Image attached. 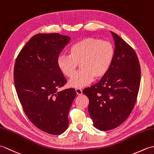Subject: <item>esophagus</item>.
<instances>
[{
    "label": "esophagus",
    "mask_w": 154,
    "mask_h": 154,
    "mask_svg": "<svg viewBox=\"0 0 154 154\" xmlns=\"http://www.w3.org/2000/svg\"><path fill=\"white\" fill-rule=\"evenodd\" d=\"M75 91H76V93L78 95H81V94H83V91L81 89H76Z\"/></svg>",
    "instance_id": "esophagus-1"
}]
</instances>
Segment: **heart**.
I'll return each mask as SVG.
<instances>
[{
	"instance_id": "1",
	"label": "heart",
	"mask_w": 154,
	"mask_h": 154,
	"mask_svg": "<svg viewBox=\"0 0 154 154\" xmlns=\"http://www.w3.org/2000/svg\"><path fill=\"white\" fill-rule=\"evenodd\" d=\"M114 50L110 42L94 38H87L74 44L69 49V55L60 54L57 65L62 74L71 77L77 66L80 70L69 81L71 87L82 88L93 80L105 75L112 65Z\"/></svg>"
}]
</instances>
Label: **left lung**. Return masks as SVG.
Here are the masks:
<instances>
[{
	"label": "left lung",
	"instance_id": "8db88e82",
	"mask_svg": "<svg viewBox=\"0 0 154 154\" xmlns=\"http://www.w3.org/2000/svg\"><path fill=\"white\" fill-rule=\"evenodd\" d=\"M114 41L112 65L99 83L85 89L93 126L102 131L120 126L131 113L138 96L141 70L133 48L110 31Z\"/></svg>",
	"mask_w": 154,
	"mask_h": 154
}]
</instances>
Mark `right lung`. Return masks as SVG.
<instances>
[{"label": "right lung", "mask_w": 154, "mask_h": 154, "mask_svg": "<svg viewBox=\"0 0 154 154\" xmlns=\"http://www.w3.org/2000/svg\"><path fill=\"white\" fill-rule=\"evenodd\" d=\"M71 38L58 33L38 34L20 52L14 69V85L23 110L42 131L60 135L67 129L74 89L59 91L67 83L57 58Z\"/></svg>", "instance_id": "1"}]
</instances>
